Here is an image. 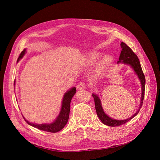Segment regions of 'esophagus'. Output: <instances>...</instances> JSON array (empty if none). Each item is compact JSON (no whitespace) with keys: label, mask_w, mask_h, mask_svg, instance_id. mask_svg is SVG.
Returning a JSON list of instances; mask_svg holds the SVG:
<instances>
[{"label":"esophagus","mask_w":160,"mask_h":160,"mask_svg":"<svg viewBox=\"0 0 160 160\" xmlns=\"http://www.w3.org/2000/svg\"><path fill=\"white\" fill-rule=\"evenodd\" d=\"M85 85L84 83L81 82V83H80L78 84V85H77V89H78V90H83V89H85Z\"/></svg>","instance_id":"esophagus-1"}]
</instances>
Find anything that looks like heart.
<instances>
[{
  "mask_svg": "<svg viewBox=\"0 0 160 160\" xmlns=\"http://www.w3.org/2000/svg\"><path fill=\"white\" fill-rule=\"evenodd\" d=\"M102 54L99 52H94L91 54L87 59V63L88 64H93L96 62H97L101 58ZM111 61V58L109 56H106L103 58L102 59L99 67V70L100 72L104 71L105 69L108 67L110 62Z\"/></svg>",
  "mask_w": 160,
  "mask_h": 160,
  "instance_id": "b5f03b06",
  "label": "heart"
}]
</instances>
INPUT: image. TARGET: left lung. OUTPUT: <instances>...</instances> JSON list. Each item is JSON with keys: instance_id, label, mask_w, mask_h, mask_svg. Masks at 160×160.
Wrapping results in <instances>:
<instances>
[{"instance_id": "obj_1", "label": "left lung", "mask_w": 160, "mask_h": 160, "mask_svg": "<svg viewBox=\"0 0 160 160\" xmlns=\"http://www.w3.org/2000/svg\"><path fill=\"white\" fill-rule=\"evenodd\" d=\"M122 48V51L120 53V56L119 57V61H118V63L123 62L124 64H127L130 65L138 75V78H139L141 85H142V94H141V104L139 106V109L138 110L133 116H132L130 118L123 120H114L110 117H109L104 112L102 107L101 106V102L99 98L98 95L92 94V96L94 98V102H95V107L97 115L101 121L104 123V125H106L110 127H117L122 125L125 124V123L130 121L131 119H132L133 117H135L138 112L140 111V109L142 106L143 104V100L144 98V93H145V84H146V79L145 76L143 73L142 68L140 64L139 59L133 52V51L128 46V45L125 43L124 42H122L121 44Z\"/></svg>"}]
</instances>
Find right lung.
<instances>
[{
  "label": "right lung",
  "mask_w": 160,
  "mask_h": 160,
  "mask_svg": "<svg viewBox=\"0 0 160 160\" xmlns=\"http://www.w3.org/2000/svg\"><path fill=\"white\" fill-rule=\"evenodd\" d=\"M25 52H26V49H24L21 52L18 59V61H19V60L22 58V56L25 55ZM76 92H77L76 88L73 87L70 90L67 91V92L64 94L62 102V106H61L60 113L58 115V117H57V118L56 119V120L53 123L50 124H35V123H30L23 117L25 120L28 125L41 130L46 131L49 132H52V133H55L60 131L64 128V127L66 125L68 121V118H69V115H70V102L72 98L73 97Z\"/></svg>",
  "instance_id": "add662e5"
}]
</instances>
